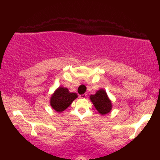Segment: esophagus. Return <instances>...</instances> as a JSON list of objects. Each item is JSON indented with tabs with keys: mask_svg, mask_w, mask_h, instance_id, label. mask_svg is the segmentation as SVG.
I'll list each match as a JSON object with an SVG mask.
<instances>
[{
	"mask_svg": "<svg viewBox=\"0 0 160 160\" xmlns=\"http://www.w3.org/2000/svg\"><path fill=\"white\" fill-rule=\"evenodd\" d=\"M87 95L86 93H84V94H82V95H80V98H85L87 97Z\"/></svg>",
	"mask_w": 160,
	"mask_h": 160,
	"instance_id": "obj_1",
	"label": "esophagus"
}]
</instances>
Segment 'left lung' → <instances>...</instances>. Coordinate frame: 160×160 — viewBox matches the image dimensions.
<instances>
[{"label": "left lung", "mask_w": 160, "mask_h": 160, "mask_svg": "<svg viewBox=\"0 0 160 160\" xmlns=\"http://www.w3.org/2000/svg\"><path fill=\"white\" fill-rule=\"evenodd\" d=\"M90 99L100 114H107L111 110V102L103 89L98 91L95 95H91Z\"/></svg>", "instance_id": "1"}]
</instances>
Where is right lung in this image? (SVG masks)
Returning <instances> with one entry per match:
<instances>
[{"label": "right lung", "instance_id": "right-lung-1", "mask_svg": "<svg viewBox=\"0 0 160 160\" xmlns=\"http://www.w3.org/2000/svg\"><path fill=\"white\" fill-rule=\"evenodd\" d=\"M77 97L76 93H69L67 88L59 87L51 98V105L56 111L62 112Z\"/></svg>", "mask_w": 160, "mask_h": 160}]
</instances>
